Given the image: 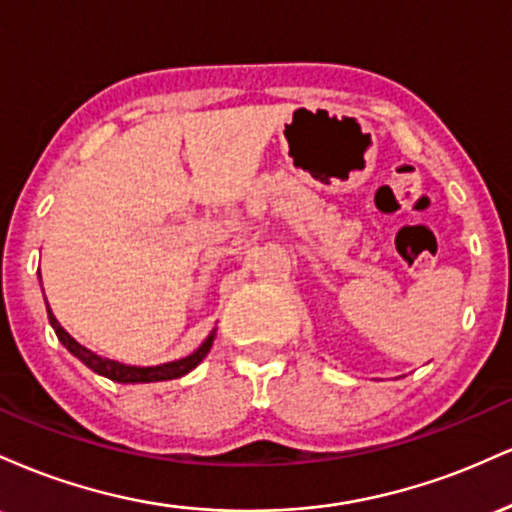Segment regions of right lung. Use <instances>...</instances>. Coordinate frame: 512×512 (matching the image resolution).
<instances>
[{"label": "right lung", "mask_w": 512, "mask_h": 512, "mask_svg": "<svg viewBox=\"0 0 512 512\" xmlns=\"http://www.w3.org/2000/svg\"><path fill=\"white\" fill-rule=\"evenodd\" d=\"M38 276H40V269H38ZM48 317H50L52 330H55V334H57V339H60L62 346L69 351V354L79 358V361L84 363V366L91 368L93 373L103 375V378L113 380V383H122V385H129V383H161V380L182 378V375H187L190 370H195L199 363L204 361V356L209 354L211 344H214V337H216V330H211L209 337L204 339L202 344H199V349L192 351L190 356L178 358V361L158 363V366H127V363L113 361V358L93 354V351L86 349L84 344L76 342L72 334H69L60 325V322H57V317L52 315L50 305H48Z\"/></svg>", "instance_id": "obj_1"}]
</instances>
